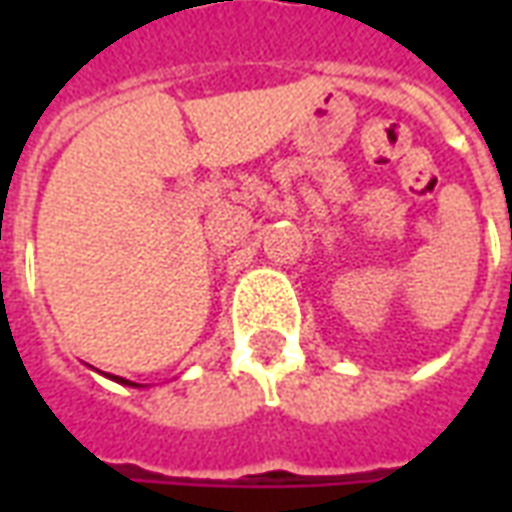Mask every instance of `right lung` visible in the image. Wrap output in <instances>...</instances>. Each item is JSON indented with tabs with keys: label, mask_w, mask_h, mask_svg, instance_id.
Wrapping results in <instances>:
<instances>
[{
	"label": "right lung",
	"mask_w": 512,
	"mask_h": 512,
	"mask_svg": "<svg viewBox=\"0 0 512 512\" xmlns=\"http://www.w3.org/2000/svg\"><path fill=\"white\" fill-rule=\"evenodd\" d=\"M117 381V384H128V386H136V384H131V381H126V378H120V376H112Z\"/></svg>",
	"instance_id": "obj_1"
}]
</instances>
